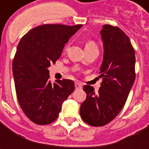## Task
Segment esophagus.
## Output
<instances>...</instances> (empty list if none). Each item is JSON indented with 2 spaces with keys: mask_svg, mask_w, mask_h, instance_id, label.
<instances>
[{
  "mask_svg": "<svg viewBox=\"0 0 149 149\" xmlns=\"http://www.w3.org/2000/svg\"><path fill=\"white\" fill-rule=\"evenodd\" d=\"M74 86H75V89H81L83 85H82V84L79 83V82H75V84H74Z\"/></svg>",
  "mask_w": 149,
  "mask_h": 149,
  "instance_id": "34e87169",
  "label": "esophagus"
}]
</instances>
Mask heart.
<instances>
[{"mask_svg":"<svg viewBox=\"0 0 149 149\" xmlns=\"http://www.w3.org/2000/svg\"><path fill=\"white\" fill-rule=\"evenodd\" d=\"M90 47H96V44L94 42V41H92V40H89V41H87L86 44H85V48L84 49H86V48H90ZM68 49V45H66L65 48V50H67Z\"/></svg>","mask_w":149,"mask_h":149,"instance_id":"b5f03b06","label":"heart"}]
</instances>
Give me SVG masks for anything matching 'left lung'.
I'll return each instance as SVG.
<instances>
[{"mask_svg": "<svg viewBox=\"0 0 149 149\" xmlns=\"http://www.w3.org/2000/svg\"><path fill=\"white\" fill-rule=\"evenodd\" d=\"M104 58L99 92L84 85L86 100L80 105V116L91 126H104L117 116L128 99L135 79V52L129 38L118 27L104 25L100 31Z\"/></svg>", "mask_w": 149, "mask_h": 149, "instance_id": "1", "label": "left lung"}]
</instances>
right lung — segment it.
<instances>
[{
	"label": "right lung",
	"instance_id": "add662e5",
	"mask_svg": "<svg viewBox=\"0 0 149 149\" xmlns=\"http://www.w3.org/2000/svg\"><path fill=\"white\" fill-rule=\"evenodd\" d=\"M82 25H42L29 31L17 45L12 63L16 96L21 109L36 124L45 125L58 118L62 104L74 90L70 79L51 84L49 68Z\"/></svg>",
	"mask_w": 149,
	"mask_h": 149
}]
</instances>
